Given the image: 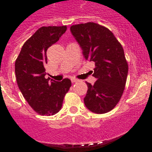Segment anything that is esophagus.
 Listing matches in <instances>:
<instances>
[{"label":"esophagus","instance_id":"obj_1","mask_svg":"<svg viewBox=\"0 0 152 152\" xmlns=\"http://www.w3.org/2000/svg\"><path fill=\"white\" fill-rule=\"evenodd\" d=\"M71 81H72V83H76V82H77V81H78V80H76V79H75V78H72Z\"/></svg>","mask_w":152,"mask_h":152}]
</instances>
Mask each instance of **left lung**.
Wrapping results in <instances>:
<instances>
[{
  "label": "left lung",
  "mask_w": 152,
  "mask_h": 152,
  "mask_svg": "<svg viewBox=\"0 0 152 152\" xmlns=\"http://www.w3.org/2000/svg\"><path fill=\"white\" fill-rule=\"evenodd\" d=\"M72 34L83 50L86 60L95 62L94 85L87 83L86 107L93 113L112 110L121 98L129 66L124 50L112 32L93 22L72 25Z\"/></svg>",
  "instance_id": "8db88e82"
}]
</instances>
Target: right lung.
<instances>
[{"label":"right lung","instance_id":"obj_1","mask_svg":"<svg viewBox=\"0 0 152 152\" xmlns=\"http://www.w3.org/2000/svg\"><path fill=\"white\" fill-rule=\"evenodd\" d=\"M66 26L40 27L23 44L15 63L18 87L31 108L40 115H53L61 109L72 86L69 79H46V50L66 31Z\"/></svg>","mask_w":152,"mask_h":152}]
</instances>
